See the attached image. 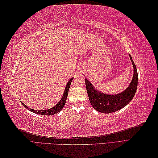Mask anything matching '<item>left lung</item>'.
I'll return each mask as SVG.
<instances>
[{
	"mask_svg": "<svg viewBox=\"0 0 158 158\" xmlns=\"http://www.w3.org/2000/svg\"><path fill=\"white\" fill-rule=\"evenodd\" d=\"M129 57L133 66V77L128 86L123 92L117 94H106L95 89L94 85L85 78V86L89 102L96 111L103 113H110L125 107L131 102L136 93L138 85V73L132 56Z\"/></svg>",
	"mask_w": 158,
	"mask_h": 158,
	"instance_id": "8db88e82",
	"label": "left lung"
}]
</instances>
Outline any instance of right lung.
I'll return each instance as SVG.
<instances>
[{
    "label": "right lung",
    "instance_id": "right-lung-1",
    "mask_svg": "<svg viewBox=\"0 0 158 158\" xmlns=\"http://www.w3.org/2000/svg\"><path fill=\"white\" fill-rule=\"evenodd\" d=\"M74 78H72L69 80V81L68 82V83L66 84V85L64 89V94L62 96V98L60 99V101L56 103V105L54 107H52V108L48 109H45V110H34L30 109L29 107H27L24 103H23L22 102H21L22 103V105L24 106L27 109L30 110V111L38 114H43V115H52V114H54L55 113H59V111H60L62 109H63L64 106L66 101V98H67L68 96V94H69V90L70 88V85L71 84L72 81H73Z\"/></svg>",
    "mask_w": 158,
    "mask_h": 158
}]
</instances>
